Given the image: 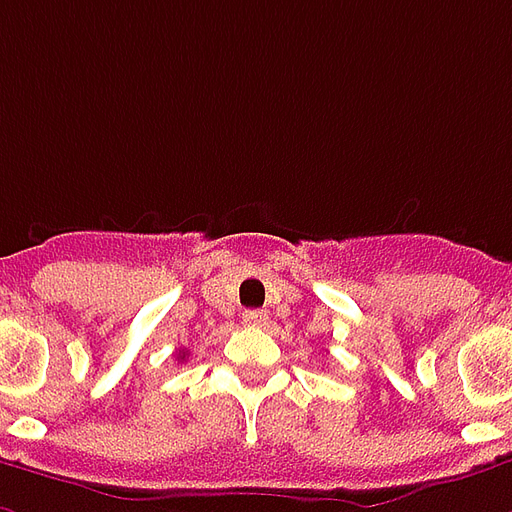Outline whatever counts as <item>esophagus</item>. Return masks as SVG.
Segmentation results:
<instances>
[{"instance_id": "esophagus-1", "label": "esophagus", "mask_w": 512, "mask_h": 512, "mask_svg": "<svg viewBox=\"0 0 512 512\" xmlns=\"http://www.w3.org/2000/svg\"><path fill=\"white\" fill-rule=\"evenodd\" d=\"M244 323L252 325V328H263L268 323V314L263 309H246Z\"/></svg>"}]
</instances>
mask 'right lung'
I'll use <instances>...</instances> for the list:
<instances>
[{
    "mask_svg": "<svg viewBox=\"0 0 512 512\" xmlns=\"http://www.w3.org/2000/svg\"><path fill=\"white\" fill-rule=\"evenodd\" d=\"M179 355H181V352H179ZM181 358H184V355H181Z\"/></svg>",
    "mask_w": 512,
    "mask_h": 512,
    "instance_id": "right-lung-1",
    "label": "right lung"
}]
</instances>
